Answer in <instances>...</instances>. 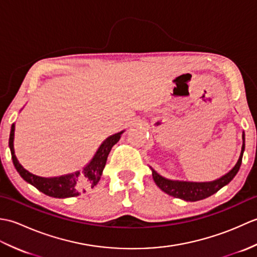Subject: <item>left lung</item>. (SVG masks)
Returning <instances> with one entry per match:
<instances>
[{"instance_id": "8db88e82", "label": "left lung", "mask_w": 257, "mask_h": 257, "mask_svg": "<svg viewBox=\"0 0 257 257\" xmlns=\"http://www.w3.org/2000/svg\"><path fill=\"white\" fill-rule=\"evenodd\" d=\"M243 140H245L244 134H243ZM244 149H245V141H243L241 156H239L238 161L236 162L235 167H234L230 172L226 173L225 176L215 180V181H212V182L172 181V180H168L166 178L161 177L160 174H158L154 170V169H151L152 177H154L156 184L163 191V192H166L167 194L171 196H174V198H179V199L191 201V202L203 200L205 198H209L210 195L216 193L217 191L222 189L224 185L230 183L232 181V179L236 176V173L238 172L239 167H241V163H242Z\"/></svg>"}]
</instances>
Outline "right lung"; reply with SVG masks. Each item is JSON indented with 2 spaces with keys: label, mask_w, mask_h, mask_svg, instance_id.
<instances>
[{
  "label": "right lung",
  "mask_w": 257,
  "mask_h": 257,
  "mask_svg": "<svg viewBox=\"0 0 257 257\" xmlns=\"http://www.w3.org/2000/svg\"><path fill=\"white\" fill-rule=\"evenodd\" d=\"M14 130L15 125L13 123L12 127H11L9 146L15 169L25 181L34 185L41 192L45 193L46 195L54 196V198H70V196L79 195L80 192H85L88 188H94L100 180L109 152H110L112 147L118 143L120 136L123 133L121 132L119 134L112 135L103 141L89 165L85 167L81 172H75L72 174H67V176L57 178H41L25 170L20 165L18 159H16L13 147Z\"/></svg>",
  "instance_id": "obj_1"
}]
</instances>
